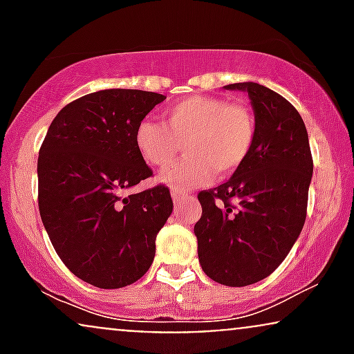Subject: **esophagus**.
<instances>
[{
	"instance_id": "1",
	"label": "esophagus",
	"mask_w": 354,
	"mask_h": 354,
	"mask_svg": "<svg viewBox=\"0 0 354 354\" xmlns=\"http://www.w3.org/2000/svg\"><path fill=\"white\" fill-rule=\"evenodd\" d=\"M171 196L174 203H181V200H185V198L188 196V193H185V191H180V189H173Z\"/></svg>"
}]
</instances>
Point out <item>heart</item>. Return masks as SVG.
<instances>
[{
  "label": "heart",
  "instance_id": "obj_1",
  "mask_svg": "<svg viewBox=\"0 0 354 354\" xmlns=\"http://www.w3.org/2000/svg\"><path fill=\"white\" fill-rule=\"evenodd\" d=\"M256 140V118L250 108L218 96H188L165 111V123L143 120L135 143L146 163L166 168L186 146L188 156L161 181L189 188L233 174L246 161Z\"/></svg>",
  "mask_w": 354,
  "mask_h": 354
}]
</instances>
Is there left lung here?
I'll use <instances>...</instances> for the list:
<instances>
[{"instance_id": "1", "label": "left lung", "mask_w": 354, "mask_h": 354, "mask_svg": "<svg viewBox=\"0 0 354 354\" xmlns=\"http://www.w3.org/2000/svg\"><path fill=\"white\" fill-rule=\"evenodd\" d=\"M250 96L256 140L228 181L198 194L194 225L200 265L225 286L265 279L283 263L301 233L313 176L306 126L296 108L258 83H234Z\"/></svg>"}]
</instances>
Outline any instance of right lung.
I'll list each match as a JSON object with an SVG mask.
<instances>
[{"label": "right lung", "instance_id": "obj_1", "mask_svg": "<svg viewBox=\"0 0 354 354\" xmlns=\"http://www.w3.org/2000/svg\"><path fill=\"white\" fill-rule=\"evenodd\" d=\"M166 96L103 89L71 101L48 128L38 156V206L61 261L93 286L115 290L151 266L173 211L168 186L124 191L153 176L135 131Z\"/></svg>", "mask_w": 354, "mask_h": 354}]
</instances>
